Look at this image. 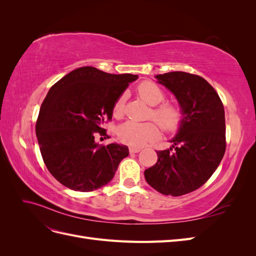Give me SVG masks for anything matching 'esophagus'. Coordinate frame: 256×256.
Returning <instances> with one entry per match:
<instances>
[{"label": "esophagus", "mask_w": 256, "mask_h": 256, "mask_svg": "<svg viewBox=\"0 0 256 256\" xmlns=\"http://www.w3.org/2000/svg\"><path fill=\"white\" fill-rule=\"evenodd\" d=\"M129 152L130 154H136L138 152H141L140 147H129Z\"/></svg>", "instance_id": "obj_1"}]
</instances>
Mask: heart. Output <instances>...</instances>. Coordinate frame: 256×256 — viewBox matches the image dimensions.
Returning a JSON list of instances; mask_svg holds the SVG:
<instances>
[{"mask_svg": "<svg viewBox=\"0 0 256 256\" xmlns=\"http://www.w3.org/2000/svg\"><path fill=\"white\" fill-rule=\"evenodd\" d=\"M136 92L143 102L150 106H154L150 112V118L157 120L166 132H174L180 127L184 118L182 109L176 104H161L166 99V94L159 85L152 81H143L138 85ZM122 113L124 97L122 96L114 104L113 114L116 118H120ZM118 134L122 143L132 147H141L156 141L160 136V128L156 122H138L128 120L120 126Z\"/></svg>", "mask_w": 256, "mask_h": 256, "instance_id": "heart-1", "label": "heart"}]
</instances>
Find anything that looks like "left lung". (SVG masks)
<instances>
[{
    "instance_id": "1",
    "label": "left lung",
    "mask_w": 256,
    "mask_h": 256,
    "mask_svg": "<svg viewBox=\"0 0 256 256\" xmlns=\"http://www.w3.org/2000/svg\"><path fill=\"white\" fill-rule=\"evenodd\" d=\"M156 78L175 95L184 118L171 148L157 150V164L144 176L162 194L180 196L202 187L220 164L226 148L224 106L202 76L172 72Z\"/></svg>"
}]
</instances>
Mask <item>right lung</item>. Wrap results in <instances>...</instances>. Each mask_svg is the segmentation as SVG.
<instances>
[{
  "label": "right lung",
  "mask_w": 256,
  "mask_h": 256,
  "mask_svg": "<svg viewBox=\"0 0 256 256\" xmlns=\"http://www.w3.org/2000/svg\"><path fill=\"white\" fill-rule=\"evenodd\" d=\"M136 74H112L95 67L74 69L52 85L42 104L36 136L48 171L65 187L94 191L112 180L126 145L96 143L113 106Z\"/></svg>",
  "instance_id": "right-lung-1"
}]
</instances>
